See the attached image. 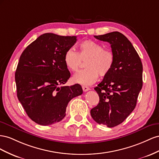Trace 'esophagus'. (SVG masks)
Returning a JSON list of instances; mask_svg holds the SVG:
<instances>
[{
    "label": "esophagus",
    "mask_w": 159,
    "mask_h": 159,
    "mask_svg": "<svg viewBox=\"0 0 159 159\" xmlns=\"http://www.w3.org/2000/svg\"><path fill=\"white\" fill-rule=\"evenodd\" d=\"M82 88H83V90L84 92H87V91H88V90H90V88H89L88 87H86V86H83Z\"/></svg>",
    "instance_id": "esophagus-1"
}]
</instances>
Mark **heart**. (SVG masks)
I'll return each instance as SVG.
<instances>
[{"label":"heart","mask_w":159,"mask_h":159,"mask_svg":"<svg viewBox=\"0 0 159 159\" xmlns=\"http://www.w3.org/2000/svg\"><path fill=\"white\" fill-rule=\"evenodd\" d=\"M85 63L87 69L75 74L72 78L75 83L83 85H90L97 81L100 75L106 76L112 69L115 54L103 45L91 40H84L79 45L78 52L71 48L64 54V62L69 70L76 72Z\"/></svg>","instance_id":"obj_1"}]
</instances>
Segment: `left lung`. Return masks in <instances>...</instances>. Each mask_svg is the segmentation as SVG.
Instances as JSON below:
<instances>
[{"label":"left lung","mask_w":159,"mask_h":159,"mask_svg":"<svg viewBox=\"0 0 159 159\" xmlns=\"http://www.w3.org/2000/svg\"><path fill=\"white\" fill-rule=\"evenodd\" d=\"M110 43L115 54L111 72L94 88L99 103L90 115L99 125L114 127L122 123L133 111L143 87V65L129 39L119 32L94 36Z\"/></svg>","instance_id":"obj_1"}]
</instances>
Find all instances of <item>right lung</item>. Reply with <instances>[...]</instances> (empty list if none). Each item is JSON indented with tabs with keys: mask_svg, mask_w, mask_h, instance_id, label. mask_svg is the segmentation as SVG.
I'll list each match as a JSON object with an SVG mask.
<instances>
[{
	"mask_svg": "<svg viewBox=\"0 0 159 159\" xmlns=\"http://www.w3.org/2000/svg\"><path fill=\"white\" fill-rule=\"evenodd\" d=\"M76 37L40 35L22 52L15 72L17 97L30 119L47 126L63 119L72 98L83 94L81 86L65 84L70 76L64 54Z\"/></svg>",
	"mask_w": 159,
	"mask_h": 159,
	"instance_id": "right-lung-1",
	"label": "right lung"
}]
</instances>
